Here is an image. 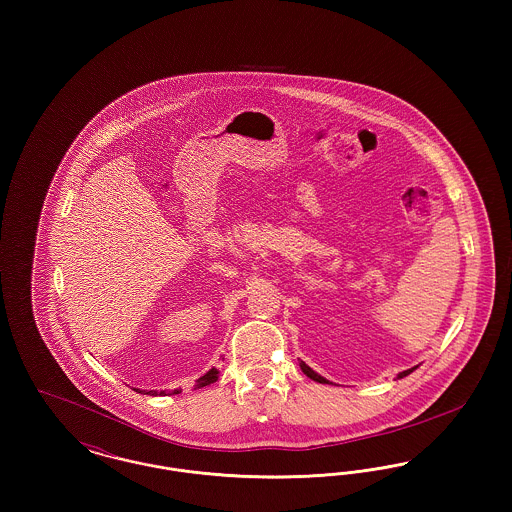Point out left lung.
Masks as SVG:
<instances>
[{
  "mask_svg": "<svg viewBox=\"0 0 512 512\" xmlns=\"http://www.w3.org/2000/svg\"><path fill=\"white\" fill-rule=\"evenodd\" d=\"M299 366H301V370H303V372H305V374H307V376H309V378H311V380H315V382H318V384H330V382H328V380H326V378H322V376H320V374H318V372H315V370H313V368H311V366L305 365V363H303V361H301V363H299ZM414 368H416V366H413V368H409V370H403V372H399V374H397V378H403V376H407V374H411V372H413Z\"/></svg>",
  "mask_w": 512,
  "mask_h": 512,
  "instance_id": "obj_1",
  "label": "left lung"
}]
</instances>
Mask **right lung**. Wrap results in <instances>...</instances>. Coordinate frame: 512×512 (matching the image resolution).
Segmentation results:
<instances>
[{"label":"right lung","mask_w":512,"mask_h":512,"mask_svg":"<svg viewBox=\"0 0 512 512\" xmlns=\"http://www.w3.org/2000/svg\"><path fill=\"white\" fill-rule=\"evenodd\" d=\"M219 380V370L217 368H211L207 374H203L201 378H197L195 380V388H205V386H209V384H213V382H217ZM182 390H174L172 393H180ZM142 393V391H140ZM146 395H167V391H144Z\"/></svg>","instance_id":"1"}]
</instances>
